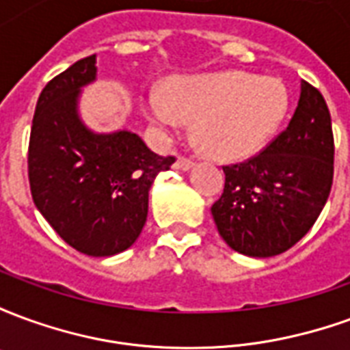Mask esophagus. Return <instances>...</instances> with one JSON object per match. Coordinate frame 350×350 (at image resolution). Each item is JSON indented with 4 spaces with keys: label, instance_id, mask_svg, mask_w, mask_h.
<instances>
[{
    "label": "esophagus",
    "instance_id": "34e87169",
    "mask_svg": "<svg viewBox=\"0 0 350 350\" xmlns=\"http://www.w3.org/2000/svg\"><path fill=\"white\" fill-rule=\"evenodd\" d=\"M193 165H195V163L191 159H187V157H178L174 163V168L176 170H183V172H185V170H191Z\"/></svg>",
    "mask_w": 350,
    "mask_h": 350
}]
</instances>
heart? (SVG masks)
Masks as SVG:
<instances>
[{
  "mask_svg": "<svg viewBox=\"0 0 350 350\" xmlns=\"http://www.w3.org/2000/svg\"><path fill=\"white\" fill-rule=\"evenodd\" d=\"M142 110L159 135L197 120L198 144L213 157L245 159L268 144L288 110L285 84L273 77L230 71L170 82L167 93L148 90Z\"/></svg>",
  "mask_w": 350,
  "mask_h": 350,
  "instance_id": "heart-1",
  "label": "heart"
}]
</instances>
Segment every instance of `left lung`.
<instances>
[{
  "mask_svg": "<svg viewBox=\"0 0 350 350\" xmlns=\"http://www.w3.org/2000/svg\"><path fill=\"white\" fill-rule=\"evenodd\" d=\"M225 189L212 206L230 250L266 258L291 250L315 225L334 180V135L326 100L301 80L283 133L262 152L223 167Z\"/></svg>",
  "mask_w": 350,
  "mask_h": 350,
  "instance_id": "left-lung-1",
  "label": "left lung"
}]
</instances>
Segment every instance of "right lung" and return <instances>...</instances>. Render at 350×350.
<instances>
[{"label":"right lung","mask_w":350,"mask_h":350,"mask_svg":"<svg viewBox=\"0 0 350 350\" xmlns=\"http://www.w3.org/2000/svg\"><path fill=\"white\" fill-rule=\"evenodd\" d=\"M95 54L52 79L35 107L27 174L37 210L90 257L129 250L148 217V193L174 157L153 153L131 131L95 133L79 114L82 88L97 77Z\"/></svg>","instance_id":"add662e5"}]
</instances>
